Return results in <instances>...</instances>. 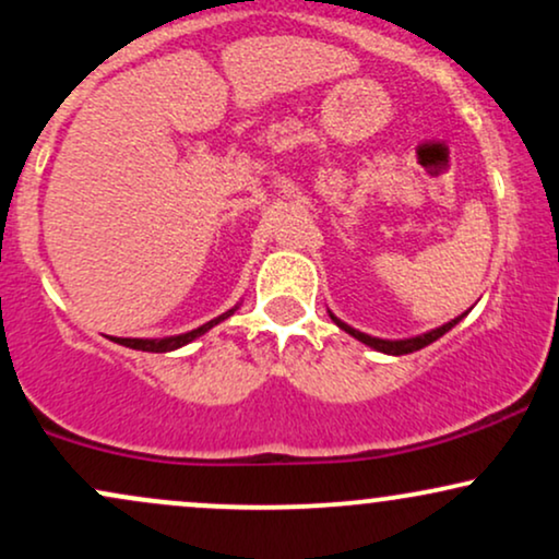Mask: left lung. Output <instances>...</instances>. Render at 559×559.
<instances>
[{
    "label": "left lung",
    "mask_w": 559,
    "mask_h": 559,
    "mask_svg": "<svg viewBox=\"0 0 559 559\" xmlns=\"http://www.w3.org/2000/svg\"><path fill=\"white\" fill-rule=\"evenodd\" d=\"M331 318H333V316H331ZM460 320H463V316L454 318V320H449V323L441 325V329L428 331V333H423V336H415V338H402V342H386V338L368 336V333H360V331L352 329V325L342 323V320H338V318H333V323H336L338 329H344L346 333H349V336H355L357 342L373 346V349L383 352V355H409V352H418V349H423V346H428L431 342H436V338H439V336H444V333H447L449 329H454V325H457Z\"/></svg>",
    "instance_id": "1"
}]
</instances>
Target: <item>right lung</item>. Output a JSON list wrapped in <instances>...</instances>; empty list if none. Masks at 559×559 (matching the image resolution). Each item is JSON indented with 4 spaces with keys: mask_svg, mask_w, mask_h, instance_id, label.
<instances>
[{
    "mask_svg": "<svg viewBox=\"0 0 559 559\" xmlns=\"http://www.w3.org/2000/svg\"><path fill=\"white\" fill-rule=\"evenodd\" d=\"M230 312H234V310H228L226 316L210 320V323L199 325V329H194V331L181 333V336H170V338H112V342H118V344H123V346H131V349H141V352H170V349H178V346L194 342L197 336H202V333H207L210 329H213V325L221 323V320H226Z\"/></svg>",
    "mask_w": 559,
    "mask_h": 559,
    "instance_id": "obj_1",
    "label": "right lung"
}]
</instances>
